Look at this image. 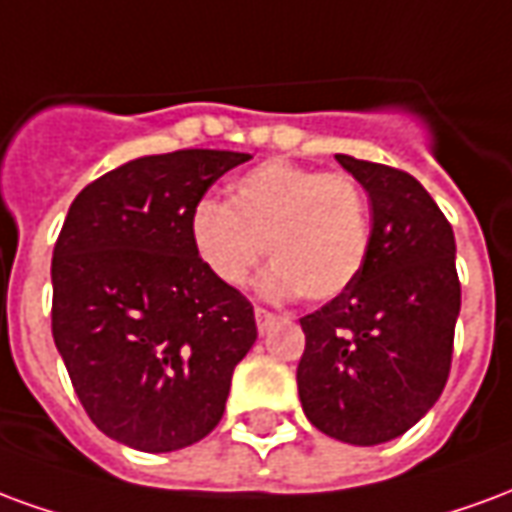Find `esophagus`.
I'll return each mask as SVG.
<instances>
[{"instance_id": "1", "label": "esophagus", "mask_w": 512, "mask_h": 512, "mask_svg": "<svg viewBox=\"0 0 512 512\" xmlns=\"http://www.w3.org/2000/svg\"><path fill=\"white\" fill-rule=\"evenodd\" d=\"M255 321H257V332L268 334L271 332V326L277 323V315H274V312L263 310V307H255Z\"/></svg>"}]
</instances>
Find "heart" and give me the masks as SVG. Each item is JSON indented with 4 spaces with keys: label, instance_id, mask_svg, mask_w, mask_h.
<instances>
[{
    "label": "heart",
    "instance_id": "1",
    "mask_svg": "<svg viewBox=\"0 0 512 512\" xmlns=\"http://www.w3.org/2000/svg\"><path fill=\"white\" fill-rule=\"evenodd\" d=\"M191 249L224 288H241L268 249V296L332 301L354 285L370 249V205L345 172L271 158L238 175L227 205L200 200Z\"/></svg>",
    "mask_w": 512,
    "mask_h": 512
}]
</instances>
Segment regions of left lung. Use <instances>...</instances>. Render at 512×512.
<instances>
[{
    "instance_id": "8db88e82",
    "label": "left lung",
    "mask_w": 512,
    "mask_h": 512,
    "mask_svg": "<svg viewBox=\"0 0 512 512\" xmlns=\"http://www.w3.org/2000/svg\"><path fill=\"white\" fill-rule=\"evenodd\" d=\"M334 158L370 197V249L354 285L301 318L296 381L315 428L373 447L414 428L447 384L461 312L455 235L408 172Z\"/></svg>"
}]
</instances>
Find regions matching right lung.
I'll return each mask as SVG.
<instances>
[{
	"label": "right lung",
	"instance_id": "obj_1",
	"mask_svg": "<svg viewBox=\"0 0 512 512\" xmlns=\"http://www.w3.org/2000/svg\"><path fill=\"white\" fill-rule=\"evenodd\" d=\"M233 150H175L106 172L71 202L51 260V334L87 417L139 452L183 450L224 414L255 310L205 271L189 216Z\"/></svg>",
	"mask_w": 512,
	"mask_h": 512
}]
</instances>
